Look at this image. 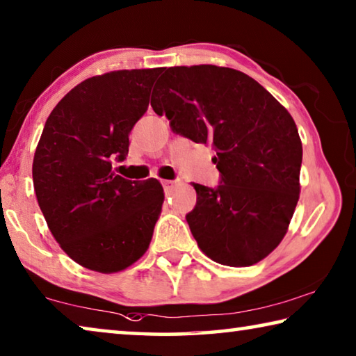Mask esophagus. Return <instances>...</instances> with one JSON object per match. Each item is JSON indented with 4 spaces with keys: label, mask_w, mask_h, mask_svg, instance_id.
I'll use <instances>...</instances> for the list:
<instances>
[{
    "label": "esophagus",
    "mask_w": 356,
    "mask_h": 356,
    "mask_svg": "<svg viewBox=\"0 0 356 356\" xmlns=\"http://www.w3.org/2000/svg\"><path fill=\"white\" fill-rule=\"evenodd\" d=\"M161 185L165 188H169V187H172L174 182H172V180H161Z\"/></svg>",
    "instance_id": "1"
}]
</instances>
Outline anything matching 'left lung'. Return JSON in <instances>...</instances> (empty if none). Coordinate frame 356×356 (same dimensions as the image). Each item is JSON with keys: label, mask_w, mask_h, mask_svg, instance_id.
Returning a JSON list of instances; mask_svg holds the SVG:
<instances>
[{"label": "left lung", "mask_w": 356, "mask_h": 356, "mask_svg": "<svg viewBox=\"0 0 356 356\" xmlns=\"http://www.w3.org/2000/svg\"><path fill=\"white\" fill-rule=\"evenodd\" d=\"M152 98L174 133L216 150L220 184H193L185 216L200 249L225 266L261 261L300 200L302 144L289 111L255 79L213 65L163 70Z\"/></svg>", "instance_id": "obj_1"}]
</instances>
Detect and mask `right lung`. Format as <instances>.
Here are the masks:
<instances>
[{"label": "right lung", "mask_w": 356, "mask_h": 356, "mask_svg": "<svg viewBox=\"0 0 356 356\" xmlns=\"http://www.w3.org/2000/svg\"><path fill=\"white\" fill-rule=\"evenodd\" d=\"M161 71H112L81 82L50 112L36 147L33 185L49 229L67 257L97 273L138 261L161 212L156 179L128 180L112 169L127 158L129 133Z\"/></svg>", "instance_id": "add662e5"}]
</instances>
